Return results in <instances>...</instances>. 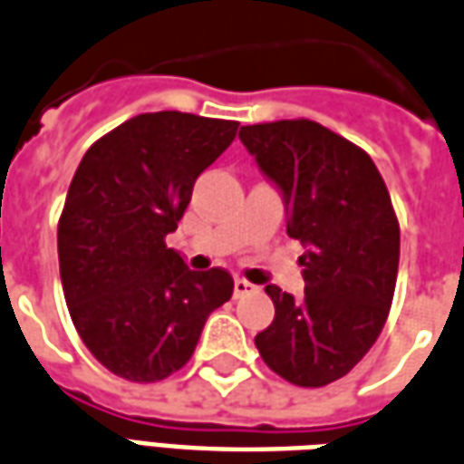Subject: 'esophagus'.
Here are the masks:
<instances>
[{
    "mask_svg": "<svg viewBox=\"0 0 464 464\" xmlns=\"http://www.w3.org/2000/svg\"><path fill=\"white\" fill-rule=\"evenodd\" d=\"M254 291H256V286L254 284H248L246 278H236V281H233V296H236V299L248 296V294H254Z\"/></svg>",
    "mask_w": 464,
    "mask_h": 464,
    "instance_id": "obj_1",
    "label": "esophagus"
}]
</instances>
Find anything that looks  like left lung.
I'll list each match as a JSON object with an SVG mask.
<instances>
[{"mask_svg": "<svg viewBox=\"0 0 464 464\" xmlns=\"http://www.w3.org/2000/svg\"><path fill=\"white\" fill-rule=\"evenodd\" d=\"M238 138L304 246V296L266 286L276 316L256 349L291 384L324 387L354 369L387 322L400 266L390 193L372 158L319 122L246 125Z\"/></svg>", "mask_w": 464, "mask_h": 464, "instance_id": "obj_1", "label": "left lung"}]
</instances>
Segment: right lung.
<instances>
[{"label": "right lung", "mask_w": 464, "mask_h": 464, "mask_svg": "<svg viewBox=\"0 0 464 464\" xmlns=\"http://www.w3.org/2000/svg\"><path fill=\"white\" fill-rule=\"evenodd\" d=\"M236 130L233 120L145 112L100 138L74 170L57 228L64 301L87 349L118 377H170L231 299L228 271H190L165 236Z\"/></svg>", "instance_id": "obj_1"}]
</instances>
